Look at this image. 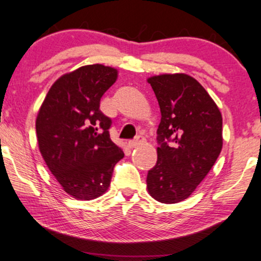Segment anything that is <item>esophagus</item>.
I'll return each instance as SVG.
<instances>
[{"label":"esophagus","mask_w":261,"mask_h":261,"mask_svg":"<svg viewBox=\"0 0 261 261\" xmlns=\"http://www.w3.org/2000/svg\"><path fill=\"white\" fill-rule=\"evenodd\" d=\"M145 142V138L143 137V136H137V137H135L134 139H131V141L129 142V146L130 148H137V146L142 145L143 143Z\"/></svg>","instance_id":"34e87169"}]
</instances>
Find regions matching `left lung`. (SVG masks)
I'll list each match as a JSON object with an SVG mask.
<instances>
[{
	"label": "left lung",
	"instance_id": "8db88e82",
	"mask_svg": "<svg viewBox=\"0 0 261 261\" xmlns=\"http://www.w3.org/2000/svg\"><path fill=\"white\" fill-rule=\"evenodd\" d=\"M159 101L157 163L146 187L153 199L177 203L192 195L222 149V117L202 85L187 74L148 79Z\"/></svg>",
	"mask_w": 261,
	"mask_h": 261
}]
</instances>
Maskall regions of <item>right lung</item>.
Returning a JSON list of instances; mask_svg holds the SVG:
<instances>
[{
  "label": "right lung",
  "mask_w": 261,
  "mask_h": 261,
  "mask_svg": "<svg viewBox=\"0 0 261 261\" xmlns=\"http://www.w3.org/2000/svg\"><path fill=\"white\" fill-rule=\"evenodd\" d=\"M116 79L115 68L83 66L53 84L38 113L40 152L65 192L76 200L102 195L124 157L110 138L111 118L99 109Z\"/></svg>",
  "instance_id": "1"
}]
</instances>
